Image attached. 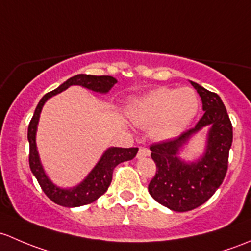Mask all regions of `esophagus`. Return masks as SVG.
Segmentation results:
<instances>
[{
	"label": "esophagus",
	"instance_id": "obj_1",
	"mask_svg": "<svg viewBox=\"0 0 251 251\" xmlns=\"http://www.w3.org/2000/svg\"><path fill=\"white\" fill-rule=\"evenodd\" d=\"M149 154H150V150L144 146H140L139 147V152L138 154H136V157H138V158H144V157L149 156Z\"/></svg>",
	"mask_w": 251,
	"mask_h": 251
}]
</instances>
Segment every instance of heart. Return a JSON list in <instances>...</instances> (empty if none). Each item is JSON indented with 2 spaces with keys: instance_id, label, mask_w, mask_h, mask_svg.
I'll use <instances>...</instances> for the list:
<instances>
[{
  "instance_id": "b5f03b06",
  "label": "heart",
  "mask_w": 251,
  "mask_h": 251,
  "mask_svg": "<svg viewBox=\"0 0 251 251\" xmlns=\"http://www.w3.org/2000/svg\"><path fill=\"white\" fill-rule=\"evenodd\" d=\"M200 108V98L191 88L161 87L131 100L126 115L140 126H151L154 139L167 140L181 133Z\"/></svg>"
}]
</instances>
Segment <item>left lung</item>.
Returning <instances> with one entry per match:
<instances>
[{"label": "left lung", "mask_w": 251, "mask_h": 251, "mask_svg": "<svg viewBox=\"0 0 251 251\" xmlns=\"http://www.w3.org/2000/svg\"><path fill=\"white\" fill-rule=\"evenodd\" d=\"M202 98L204 115L195 128L172 140L152 144L151 157L157 170L149 183V192L156 202L174 211H190L202 205L216 192L226 176L228 153L233 139L232 123L221 98L191 82ZM212 126L203 158L186 165L176 157L177 150L193 132Z\"/></svg>", "instance_id": "1"}]
</instances>
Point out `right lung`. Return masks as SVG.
Wrapping results in <instances>:
<instances>
[{
	"label": "right lung",
	"instance_id": "1",
	"mask_svg": "<svg viewBox=\"0 0 251 251\" xmlns=\"http://www.w3.org/2000/svg\"><path fill=\"white\" fill-rule=\"evenodd\" d=\"M117 83L116 78L111 76H90V75H76L71 77L68 81L64 82L60 87L56 89L47 93L42 99L38 102L36 107L35 113L30 121L29 129H27V139L30 144V152H29V164L32 174L35 175L40 183L41 188L46 196L54 203L59 204L63 206H81L90 204L98 200L100 196L104 195L107 191L108 186L112 181V173L113 169L122 162L130 161L138 153V147H129V149H122V147H111L104 153L99 163L95 165L94 169L92 170L87 179L83 182L79 183L77 187L71 188V190H61L56 187L50 180L46 176L45 172L42 169V165L40 163L38 158L37 149H36V129H37L38 118H40L41 110L45 102L47 101L50 97L63 92L70 86H82L88 89H92L94 92L106 93L111 89L115 84Z\"/></svg>",
	"mask_w": 251,
	"mask_h": 251
}]
</instances>
